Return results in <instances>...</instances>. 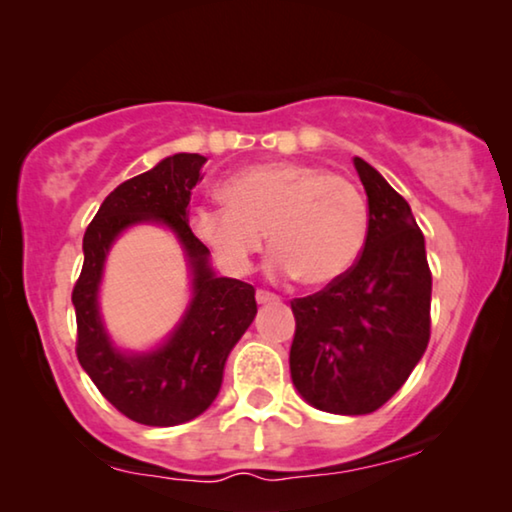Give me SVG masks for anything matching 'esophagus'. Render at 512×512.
Returning a JSON list of instances; mask_svg holds the SVG:
<instances>
[{
	"label": "esophagus",
	"mask_w": 512,
	"mask_h": 512,
	"mask_svg": "<svg viewBox=\"0 0 512 512\" xmlns=\"http://www.w3.org/2000/svg\"><path fill=\"white\" fill-rule=\"evenodd\" d=\"M257 304H271V301H278V297L273 292H266V290H257L255 294Z\"/></svg>",
	"instance_id": "esophagus-1"
}]
</instances>
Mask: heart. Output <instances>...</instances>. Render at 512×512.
Wrapping results in <instances>:
<instances>
[{
	"mask_svg": "<svg viewBox=\"0 0 512 512\" xmlns=\"http://www.w3.org/2000/svg\"><path fill=\"white\" fill-rule=\"evenodd\" d=\"M220 194L227 206L194 208L190 225L227 271L246 273L266 236L273 276L308 287L343 278L362 255L369 206L348 178L315 164L266 162L229 176Z\"/></svg>",
	"mask_w": 512,
	"mask_h": 512,
	"instance_id": "1",
	"label": "heart"
}]
</instances>
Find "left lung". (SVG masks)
I'll list each match as a JSON object with an SVG mask.
<instances>
[{
  "instance_id": "left-lung-1",
  "label": "left lung",
  "mask_w": 512,
  "mask_h": 512,
  "mask_svg": "<svg viewBox=\"0 0 512 512\" xmlns=\"http://www.w3.org/2000/svg\"><path fill=\"white\" fill-rule=\"evenodd\" d=\"M355 169L369 197L362 255L325 290L292 301V383L334 415H366L390 401L431 334V271L413 211L362 157Z\"/></svg>"
}]
</instances>
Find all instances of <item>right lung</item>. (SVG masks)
<instances>
[{"label": "right lung", "mask_w": 512, "mask_h": 512, "mask_svg": "<svg viewBox=\"0 0 512 512\" xmlns=\"http://www.w3.org/2000/svg\"><path fill=\"white\" fill-rule=\"evenodd\" d=\"M204 155L176 153L146 174L120 183L99 206L83 236V271L74 285L76 355L85 373L129 420L176 427L218 397L229 352L255 320V287L215 276L208 248L192 234L187 204L201 181ZM164 224L177 234L193 276V299L170 338L155 351L115 349L98 313V285L114 239L134 224Z\"/></svg>", "instance_id": "right-lung-1"}]
</instances>
